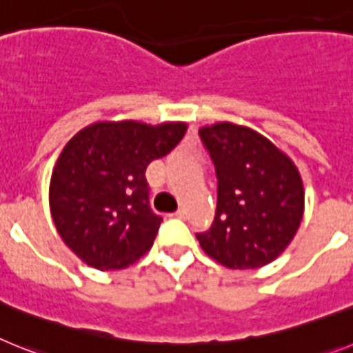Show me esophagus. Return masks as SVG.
<instances>
[{
  "label": "esophagus",
  "instance_id": "esophagus-1",
  "mask_svg": "<svg viewBox=\"0 0 353 353\" xmlns=\"http://www.w3.org/2000/svg\"><path fill=\"white\" fill-rule=\"evenodd\" d=\"M174 216H176V219H186V211L185 210L176 211V213H174Z\"/></svg>",
  "mask_w": 353,
  "mask_h": 353
}]
</instances>
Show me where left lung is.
I'll return each mask as SVG.
<instances>
[{
	"instance_id": "1",
	"label": "left lung",
	"mask_w": 353,
	"mask_h": 353,
	"mask_svg": "<svg viewBox=\"0 0 353 353\" xmlns=\"http://www.w3.org/2000/svg\"><path fill=\"white\" fill-rule=\"evenodd\" d=\"M199 134L219 179L214 220L197 234L202 250L228 268L268 265L286 250L304 216L299 168L247 125L216 122Z\"/></svg>"
}]
</instances>
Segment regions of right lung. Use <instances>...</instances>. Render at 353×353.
<instances>
[{
    "mask_svg": "<svg viewBox=\"0 0 353 353\" xmlns=\"http://www.w3.org/2000/svg\"><path fill=\"white\" fill-rule=\"evenodd\" d=\"M186 122H94L53 167L49 210L63 243L88 266L122 270L152 247L161 216L149 208L145 168L168 154Z\"/></svg>",
    "mask_w": 353,
    "mask_h": 353,
    "instance_id": "1",
    "label": "right lung"
}]
</instances>
